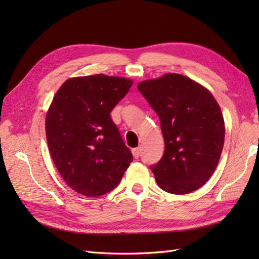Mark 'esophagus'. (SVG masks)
Returning <instances> with one entry per match:
<instances>
[{"label":"esophagus","instance_id":"1","mask_svg":"<svg viewBox=\"0 0 259 259\" xmlns=\"http://www.w3.org/2000/svg\"><path fill=\"white\" fill-rule=\"evenodd\" d=\"M140 152H141L140 148H135V149H133V155L136 159H138L140 157Z\"/></svg>","mask_w":259,"mask_h":259}]
</instances>
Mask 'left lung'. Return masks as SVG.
<instances>
[{
  "label": "left lung",
  "instance_id": "1",
  "mask_svg": "<svg viewBox=\"0 0 259 259\" xmlns=\"http://www.w3.org/2000/svg\"><path fill=\"white\" fill-rule=\"evenodd\" d=\"M138 90L160 120L162 158L150 167L164 191L184 195L211 177L221 158L225 123L222 110L206 88L176 73L146 80Z\"/></svg>",
  "mask_w": 259,
  "mask_h": 259
}]
</instances>
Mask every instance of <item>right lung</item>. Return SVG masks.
Listing matches in <instances>:
<instances>
[{"label": "right lung", "instance_id": "obj_1", "mask_svg": "<svg viewBox=\"0 0 259 259\" xmlns=\"http://www.w3.org/2000/svg\"><path fill=\"white\" fill-rule=\"evenodd\" d=\"M133 85L95 74L64 82L46 119L52 160L67 185L88 197L113 190L134 160L110 112Z\"/></svg>", "mask_w": 259, "mask_h": 259}]
</instances>
